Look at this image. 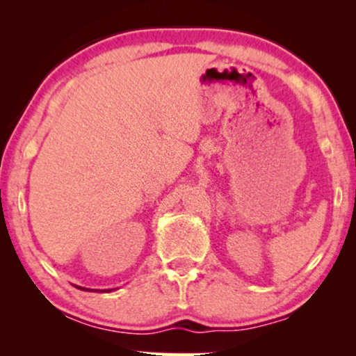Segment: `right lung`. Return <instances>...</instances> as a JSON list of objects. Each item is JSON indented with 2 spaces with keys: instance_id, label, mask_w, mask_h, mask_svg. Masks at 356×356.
<instances>
[{
  "instance_id": "right-lung-1",
  "label": "right lung",
  "mask_w": 356,
  "mask_h": 356,
  "mask_svg": "<svg viewBox=\"0 0 356 356\" xmlns=\"http://www.w3.org/2000/svg\"><path fill=\"white\" fill-rule=\"evenodd\" d=\"M81 290H84V289H81ZM108 291H111V290H108Z\"/></svg>"
}]
</instances>
